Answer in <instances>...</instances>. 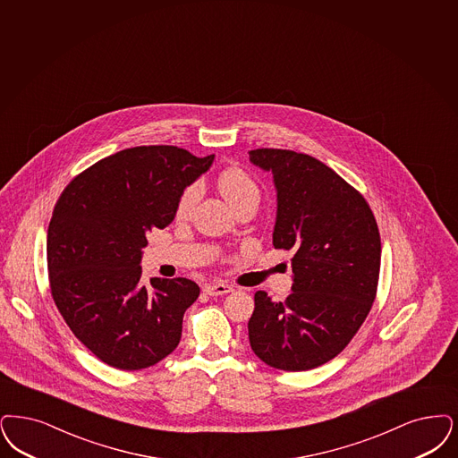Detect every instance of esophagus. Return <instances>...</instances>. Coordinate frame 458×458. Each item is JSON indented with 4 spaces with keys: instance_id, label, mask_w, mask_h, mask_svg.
<instances>
[{
    "instance_id": "34e87169",
    "label": "esophagus",
    "mask_w": 458,
    "mask_h": 458,
    "mask_svg": "<svg viewBox=\"0 0 458 458\" xmlns=\"http://www.w3.org/2000/svg\"><path fill=\"white\" fill-rule=\"evenodd\" d=\"M204 292H206V294H209V296H221V294L233 292V288L230 284H225V283H208L204 286Z\"/></svg>"
}]
</instances>
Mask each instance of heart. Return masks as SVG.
<instances>
[{
	"instance_id": "b5f03b06",
	"label": "heart",
	"mask_w": 458,
	"mask_h": 458,
	"mask_svg": "<svg viewBox=\"0 0 458 458\" xmlns=\"http://www.w3.org/2000/svg\"><path fill=\"white\" fill-rule=\"evenodd\" d=\"M218 187L225 199L230 202L233 208L240 202L250 198H259V187L254 182V179L242 168H228L221 172L218 177ZM201 196V185L199 183H191L185 187L175 206V216L177 218H189L191 213L194 211L196 204L199 201Z\"/></svg>"
}]
</instances>
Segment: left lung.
Masks as SVG:
<instances>
[{
    "instance_id": "1",
    "label": "left lung",
    "mask_w": 458,
    "mask_h": 458,
    "mask_svg": "<svg viewBox=\"0 0 458 458\" xmlns=\"http://www.w3.org/2000/svg\"><path fill=\"white\" fill-rule=\"evenodd\" d=\"M277 191L273 245L292 250L293 293L273 301L256 292L252 351L284 371L335 358L365 322L377 296L382 243L365 198L327 165L277 148L249 151Z\"/></svg>"
}]
</instances>
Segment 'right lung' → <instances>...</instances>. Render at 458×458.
Listing matches in <instances>:
<instances>
[{"mask_svg":"<svg viewBox=\"0 0 458 458\" xmlns=\"http://www.w3.org/2000/svg\"><path fill=\"white\" fill-rule=\"evenodd\" d=\"M213 158L168 145L128 148L78 174L55 202L51 294L76 339L106 365L143 369L177 348L199 286L185 277L143 286L141 249L148 232L172 223L183 189Z\"/></svg>","mask_w":458,"mask_h":458,"instance_id":"add662e5","label":"right lung"}]
</instances>
